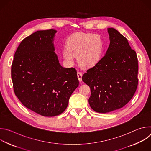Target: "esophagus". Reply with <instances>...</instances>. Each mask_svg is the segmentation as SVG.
I'll use <instances>...</instances> for the list:
<instances>
[{
    "label": "esophagus",
    "instance_id": "esophagus-1",
    "mask_svg": "<svg viewBox=\"0 0 151 151\" xmlns=\"http://www.w3.org/2000/svg\"><path fill=\"white\" fill-rule=\"evenodd\" d=\"M77 75H78V78L79 81H82V73L81 72L78 71L77 72Z\"/></svg>",
    "mask_w": 151,
    "mask_h": 151
}]
</instances>
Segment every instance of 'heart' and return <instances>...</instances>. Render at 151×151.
Returning <instances> with one entry per match:
<instances>
[{
    "mask_svg": "<svg viewBox=\"0 0 151 151\" xmlns=\"http://www.w3.org/2000/svg\"><path fill=\"white\" fill-rule=\"evenodd\" d=\"M103 49L101 39L99 35L90 33H77L67 42V48L63 50V57L72 63L75 57L78 56V62L83 68H91L100 60Z\"/></svg>",
    "mask_w": 151,
    "mask_h": 151,
    "instance_id": "b5f03b06",
    "label": "heart"
}]
</instances>
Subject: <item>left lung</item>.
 I'll use <instances>...</instances> for the list:
<instances>
[{
	"mask_svg": "<svg viewBox=\"0 0 151 151\" xmlns=\"http://www.w3.org/2000/svg\"><path fill=\"white\" fill-rule=\"evenodd\" d=\"M107 31L110 45L106 54L82 77L91 90L90 107L103 114L120 109L130 101L139 81L136 51L118 31L114 28Z\"/></svg>",
	"mask_w": 151,
	"mask_h": 151,
	"instance_id": "1",
	"label": "left lung"
}]
</instances>
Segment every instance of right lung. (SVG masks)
<instances>
[{"instance_id": "add662e5", "label": "right lung", "mask_w": 151, "mask_h": 151, "mask_svg": "<svg viewBox=\"0 0 151 151\" xmlns=\"http://www.w3.org/2000/svg\"><path fill=\"white\" fill-rule=\"evenodd\" d=\"M56 31H37L18 47L11 66L15 96L30 110L44 116H54L67 108L79 80L74 68H64L54 52Z\"/></svg>"}]
</instances>
